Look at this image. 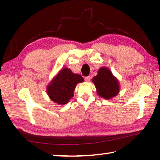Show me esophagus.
<instances>
[{
  "label": "esophagus",
  "instance_id": "34e87169",
  "mask_svg": "<svg viewBox=\"0 0 160 160\" xmlns=\"http://www.w3.org/2000/svg\"><path fill=\"white\" fill-rule=\"evenodd\" d=\"M91 80V76H87V77H84V80L86 81V82H89Z\"/></svg>",
  "mask_w": 160,
  "mask_h": 160
}]
</instances>
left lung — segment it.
Listing matches in <instances>:
<instances>
[{
    "label": "left lung",
    "mask_w": 160,
    "mask_h": 160,
    "mask_svg": "<svg viewBox=\"0 0 160 160\" xmlns=\"http://www.w3.org/2000/svg\"><path fill=\"white\" fill-rule=\"evenodd\" d=\"M97 93L106 100L116 96L120 91V83L107 67H102L93 78Z\"/></svg>",
    "instance_id": "left-lung-1"
}]
</instances>
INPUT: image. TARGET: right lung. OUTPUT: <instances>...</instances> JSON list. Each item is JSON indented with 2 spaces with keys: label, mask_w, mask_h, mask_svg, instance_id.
Masks as SVG:
<instances>
[{
  "label": "right lung",
  "mask_w": 160,
  "mask_h": 160,
  "mask_svg": "<svg viewBox=\"0 0 160 160\" xmlns=\"http://www.w3.org/2000/svg\"><path fill=\"white\" fill-rule=\"evenodd\" d=\"M82 82L84 78L80 75L73 73L68 68H64L47 86V93L55 103L65 104L73 98L76 84Z\"/></svg>",
  "instance_id": "obj_1"
}]
</instances>
